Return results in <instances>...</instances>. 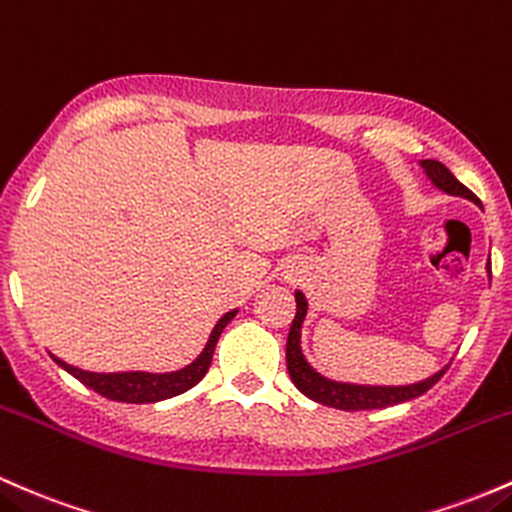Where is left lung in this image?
Wrapping results in <instances>:
<instances>
[{"label": "left lung", "mask_w": 512, "mask_h": 512, "mask_svg": "<svg viewBox=\"0 0 512 512\" xmlns=\"http://www.w3.org/2000/svg\"><path fill=\"white\" fill-rule=\"evenodd\" d=\"M426 174L430 176V181L435 186L442 188L445 193L450 195H462V198L474 200L479 203V198L469 191L464 183H459L452 171L447 169L445 164L435 162V159H426L421 162ZM488 275H491V258H488ZM295 302H297V312L295 319H292L290 333H287V346H285V358H287V372H290V380L304 396H309L312 401H319V404L331 406V409H341V411H370V409H387V406H396L404 404V401L416 399V396L426 394L435 382L445 375V370L435 372L433 377L428 380L416 382V384H406V387H360V384H341V382H331L326 377H321L319 372H314L309 367L307 360H304L302 350H300V329L304 314H307V300H304L302 292H295Z\"/></svg>", "instance_id": "left-lung-1"}]
</instances>
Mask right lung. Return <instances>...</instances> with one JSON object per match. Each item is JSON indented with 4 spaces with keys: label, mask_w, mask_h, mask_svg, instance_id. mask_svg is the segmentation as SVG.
I'll return each mask as SVG.
<instances>
[{
    "label": "right lung",
    "mask_w": 512,
    "mask_h": 512,
    "mask_svg": "<svg viewBox=\"0 0 512 512\" xmlns=\"http://www.w3.org/2000/svg\"><path fill=\"white\" fill-rule=\"evenodd\" d=\"M237 309L234 312H227L225 317L217 321V326L210 333L208 346L203 348V353L193 360L191 365H186L179 372H166V375H152V372H86L79 370V367H72L62 363L60 358L53 360L60 367H65L72 377H77L84 387L94 389L96 394L106 396L111 401H125V404H154V401L171 399V396L188 392V389L195 387L205 377L208 367L212 363V353H215L217 338L229 321L234 319Z\"/></svg>",
    "instance_id": "add662e5"
}]
</instances>
